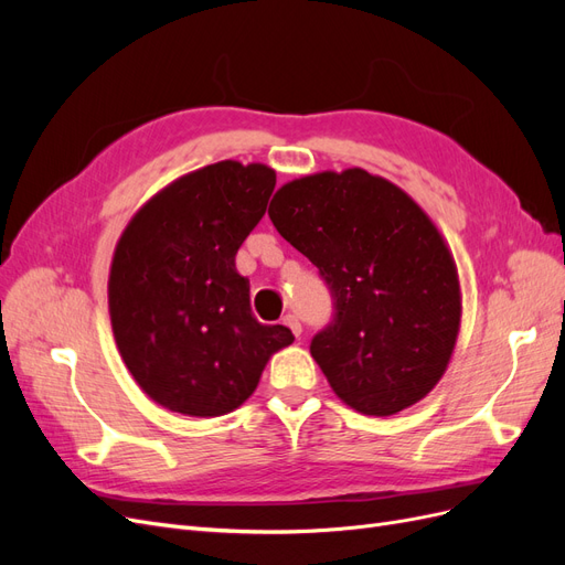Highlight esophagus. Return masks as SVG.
<instances>
[{
	"mask_svg": "<svg viewBox=\"0 0 565 565\" xmlns=\"http://www.w3.org/2000/svg\"><path fill=\"white\" fill-rule=\"evenodd\" d=\"M282 322L287 324L289 330H292V334H295V337H301V322H299V316H295V313H287Z\"/></svg>",
	"mask_w": 565,
	"mask_h": 565,
	"instance_id": "34e87169",
	"label": "esophagus"
}]
</instances>
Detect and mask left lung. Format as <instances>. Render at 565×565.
Wrapping results in <instances>:
<instances>
[{"instance_id":"8db88e82","label":"left lung","mask_w":565,"mask_h":565,"mask_svg":"<svg viewBox=\"0 0 565 565\" xmlns=\"http://www.w3.org/2000/svg\"><path fill=\"white\" fill-rule=\"evenodd\" d=\"M268 216L332 292L334 318L311 355L337 396L374 417L422 401L450 363L461 316L457 266L434 221L358 167L285 183Z\"/></svg>"}]
</instances>
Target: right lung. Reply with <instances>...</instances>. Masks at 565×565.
<instances>
[{"instance_id": "right-lung-1", "label": "right lung", "mask_w": 565, "mask_h": 565, "mask_svg": "<svg viewBox=\"0 0 565 565\" xmlns=\"http://www.w3.org/2000/svg\"><path fill=\"white\" fill-rule=\"evenodd\" d=\"M276 172L224 160L169 183L134 214L115 247L108 303L119 355L148 396L188 417L241 407L285 324L252 316L235 254L266 214Z\"/></svg>"}]
</instances>
